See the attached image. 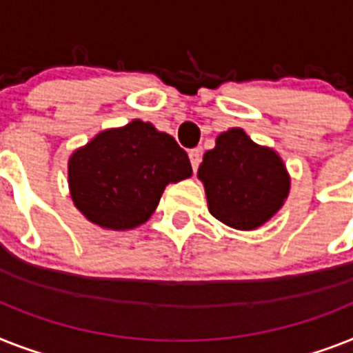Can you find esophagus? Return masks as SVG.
<instances>
[{
  "mask_svg": "<svg viewBox=\"0 0 353 353\" xmlns=\"http://www.w3.org/2000/svg\"><path fill=\"white\" fill-rule=\"evenodd\" d=\"M188 157H190L192 168L196 172L197 167H199V163H201V148H192V150L188 152Z\"/></svg>",
  "mask_w": 353,
  "mask_h": 353,
  "instance_id": "esophagus-1",
  "label": "esophagus"
}]
</instances>
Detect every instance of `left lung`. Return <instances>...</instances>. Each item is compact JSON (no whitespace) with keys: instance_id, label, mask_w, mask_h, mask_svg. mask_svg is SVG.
<instances>
[{"instance_id":"left-lung-1","label":"left lung","mask_w":353,"mask_h":353,"mask_svg":"<svg viewBox=\"0 0 353 353\" xmlns=\"http://www.w3.org/2000/svg\"><path fill=\"white\" fill-rule=\"evenodd\" d=\"M197 177L212 216L236 230H256L270 221L290 194V174L279 154L237 127L216 137Z\"/></svg>"}]
</instances>
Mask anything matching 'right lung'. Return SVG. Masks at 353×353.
Here are the masks:
<instances>
[{
  "label": "right lung",
  "mask_w": 353,
  "mask_h": 353,
  "mask_svg": "<svg viewBox=\"0 0 353 353\" xmlns=\"http://www.w3.org/2000/svg\"><path fill=\"white\" fill-rule=\"evenodd\" d=\"M190 176L188 156L176 139L141 119L99 132L68 157L74 206L105 230L147 223L167 185Z\"/></svg>",
  "instance_id": "obj_1"
}]
</instances>
